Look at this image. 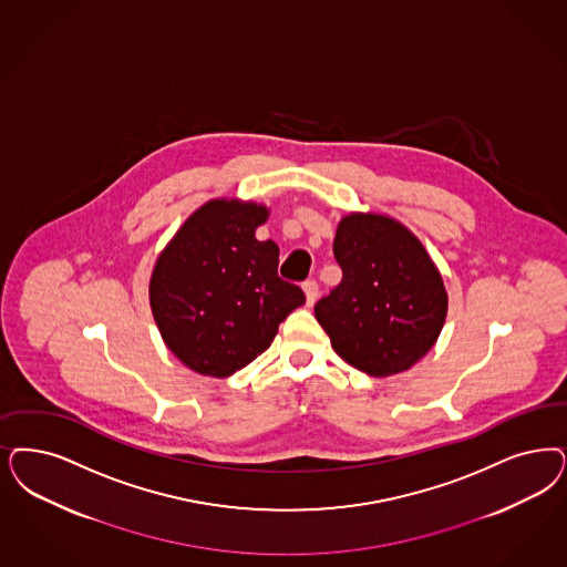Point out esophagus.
<instances>
[{"label": "esophagus", "mask_w": 567, "mask_h": 567, "mask_svg": "<svg viewBox=\"0 0 567 567\" xmlns=\"http://www.w3.org/2000/svg\"><path fill=\"white\" fill-rule=\"evenodd\" d=\"M303 291H306V301H308V306H313V303H316V299H318V293H320L318 282H316V280H306V282H303Z\"/></svg>", "instance_id": "obj_1"}]
</instances>
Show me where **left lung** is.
<instances>
[{
    "instance_id": "left-lung-1",
    "label": "left lung",
    "mask_w": 567,
    "mask_h": 567,
    "mask_svg": "<svg viewBox=\"0 0 567 567\" xmlns=\"http://www.w3.org/2000/svg\"><path fill=\"white\" fill-rule=\"evenodd\" d=\"M332 254L343 278L316 306V320L353 369L372 377L406 371L430 352L449 297L425 247L385 215L341 219Z\"/></svg>"
}]
</instances>
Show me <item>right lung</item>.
<instances>
[{"instance_id":"add662e5","label":"right lung","mask_w":567,"mask_h":567,"mask_svg":"<svg viewBox=\"0 0 567 567\" xmlns=\"http://www.w3.org/2000/svg\"><path fill=\"white\" fill-rule=\"evenodd\" d=\"M268 217L255 203L212 200L186 219L156 259L151 308L167 348L193 371L230 377L272 343L306 303L278 276V245L257 240Z\"/></svg>"}]
</instances>
